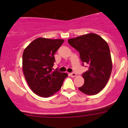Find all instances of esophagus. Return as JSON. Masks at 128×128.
Instances as JSON below:
<instances>
[{
	"label": "esophagus",
	"instance_id": "obj_1",
	"mask_svg": "<svg viewBox=\"0 0 128 128\" xmlns=\"http://www.w3.org/2000/svg\"><path fill=\"white\" fill-rule=\"evenodd\" d=\"M70 75L71 77H72V78H74V77L76 76V73H74V72H72V73H71Z\"/></svg>",
	"mask_w": 128,
	"mask_h": 128
}]
</instances>
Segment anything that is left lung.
I'll return each mask as SVG.
<instances>
[{"label": "left lung", "instance_id": "obj_1", "mask_svg": "<svg viewBox=\"0 0 128 128\" xmlns=\"http://www.w3.org/2000/svg\"><path fill=\"white\" fill-rule=\"evenodd\" d=\"M79 52L81 60L89 65L82 74L84 82L79 90L87 95H96L106 85L112 70V61L108 44L95 33H88L68 40Z\"/></svg>", "mask_w": 128, "mask_h": 128}]
</instances>
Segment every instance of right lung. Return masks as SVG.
I'll return each mask as SVG.
<instances>
[{
    "label": "right lung",
    "instance_id": "obj_1",
    "mask_svg": "<svg viewBox=\"0 0 128 128\" xmlns=\"http://www.w3.org/2000/svg\"><path fill=\"white\" fill-rule=\"evenodd\" d=\"M64 40L38 38L24 50L22 69L28 85L35 94L43 98L52 96L61 88L68 74L53 71L54 55Z\"/></svg>",
    "mask_w": 128,
    "mask_h": 128
}]
</instances>
